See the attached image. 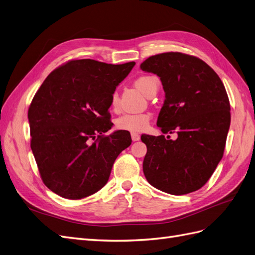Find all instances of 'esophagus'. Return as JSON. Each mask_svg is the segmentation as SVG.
Listing matches in <instances>:
<instances>
[{"mask_svg":"<svg viewBox=\"0 0 255 255\" xmlns=\"http://www.w3.org/2000/svg\"><path fill=\"white\" fill-rule=\"evenodd\" d=\"M130 136H132L133 141H138L140 139V135H138L137 133H132V134H130Z\"/></svg>","mask_w":255,"mask_h":255,"instance_id":"1","label":"esophagus"}]
</instances>
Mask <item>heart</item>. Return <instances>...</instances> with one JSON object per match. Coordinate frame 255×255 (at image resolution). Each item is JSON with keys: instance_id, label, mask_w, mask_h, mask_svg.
<instances>
[{"instance_id": "b5f03b06", "label": "heart", "mask_w": 255, "mask_h": 255, "mask_svg": "<svg viewBox=\"0 0 255 255\" xmlns=\"http://www.w3.org/2000/svg\"><path fill=\"white\" fill-rule=\"evenodd\" d=\"M157 81L155 76L152 75H142L135 81V86L142 91L144 95L148 94L152 86ZM111 106L113 110H117L119 106V97L117 92H114L111 98ZM151 119V115L142 114H126L121 116L116 121V126L120 129H127L130 132H141L149 126Z\"/></svg>"}]
</instances>
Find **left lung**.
Wrapping results in <instances>:
<instances>
[{
	"label": "left lung",
	"instance_id": "left-lung-1",
	"mask_svg": "<svg viewBox=\"0 0 255 255\" xmlns=\"http://www.w3.org/2000/svg\"><path fill=\"white\" fill-rule=\"evenodd\" d=\"M159 76L165 101L157 118L161 132L142 135L146 154L142 169L153 187L170 195L201 188L222 158L231 123L225 86L213 69L198 57L179 52L161 53L140 65Z\"/></svg>",
	"mask_w": 255,
	"mask_h": 255
}]
</instances>
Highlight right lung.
Segmentation results:
<instances>
[{
  "label": "right lung",
  "mask_w": 255,
  "mask_h": 255,
  "mask_svg": "<svg viewBox=\"0 0 255 255\" xmlns=\"http://www.w3.org/2000/svg\"><path fill=\"white\" fill-rule=\"evenodd\" d=\"M134 66L70 60L36 92L28 109L30 148L44 185L56 195L71 200L94 195L132 143L128 130L103 134L114 126L112 95Z\"/></svg>",
  "instance_id": "add662e5"
}]
</instances>
